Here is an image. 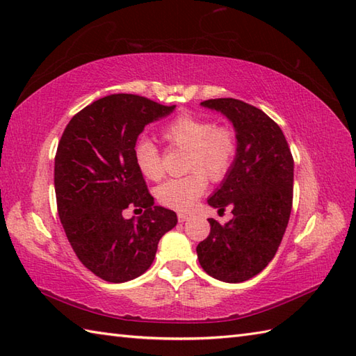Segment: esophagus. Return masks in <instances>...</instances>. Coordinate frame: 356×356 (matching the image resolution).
<instances>
[{
    "label": "esophagus",
    "instance_id": "esophagus-1",
    "mask_svg": "<svg viewBox=\"0 0 356 356\" xmlns=\"http://www.w3.org/2000/svg\"><path fill=\"white\" fill-rule=\"evenodd\" d=\"M190 217H191V216H190V214H186V213H179V214H177V218H179V222H180V223L186 222L188 218H190Z\"/></svg>",
    "mask_w": 356,
    "mask_h": 356
}]
</instances>
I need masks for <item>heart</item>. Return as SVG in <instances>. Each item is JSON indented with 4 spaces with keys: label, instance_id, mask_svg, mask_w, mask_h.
I'll return each instance as SVG.
<instances>
[{
    "label": "heart",
    "instance_id": "heart-1",
    "mask_svg": "<svg viewBox=\"0 0 356 356\" xmlns=\"http://www.w3.org/2000/svg\"><path fill=\"white\" fill-rule=\"evenodd\" d=\"M162 138L170 147L185 151L184 168L193 171L163 182L157 188V199L168 208L188 211L205 191V173L211 180H220L229 171L237 151V136L232 128L214 125L211 119L180 115L162 128ZM134 161L147 179L162 177L161 153L151 140L142 139L136 145Z\"/></svg>",
    "mask_w": 356,
    "mask_h": 356
}]
</instances>
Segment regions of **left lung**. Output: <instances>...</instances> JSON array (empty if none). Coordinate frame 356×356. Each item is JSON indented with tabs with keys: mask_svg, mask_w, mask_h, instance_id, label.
<instances>
[{
	"mask_svg": "<svg viewBox=\"0 0 356 356\" xmlns=\"http://www.w3.org/2000/svg\"><path fill=\"white\" fill-rule=\"evenodd\" d=\"M234 127L237 151L220 186L208 197L217 211L232 208L197 249L203 270L225 283H241L268 266L282 243L292 208L293 159L284 134L260 108L232 97L200 102Z\"/></svg>",
	"mask_w": 356,
	"mask_h": 356,
	"instance_id": "8db88e82",
	"label": "left lung"
}]
</instances>
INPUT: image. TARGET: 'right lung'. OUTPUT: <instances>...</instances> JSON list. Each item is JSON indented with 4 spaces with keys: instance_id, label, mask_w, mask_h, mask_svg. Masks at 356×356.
<instances>
[{
    "instance_id": "obj_1",
    "label": "right lung",
    "mask_w": 356,
    "mask_h": 356,
    "mask_svg": "<svg viewBox=\"0 0 356 356\" xmlns=\"http://www.w3.org/2000/svg\"><path fill=\"white\" fill-rule=\"evenodd\" d=\"M174 108L138 95H110L74 115L59 140V218L78 259L105 282L142 275L154 260L159 240L177 225L174 211L154 205L134 161L136 140L145 125ZM128 204L146 211L125 219Z\"/></svg>"
}]
</instances>
